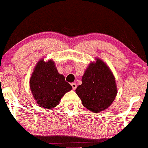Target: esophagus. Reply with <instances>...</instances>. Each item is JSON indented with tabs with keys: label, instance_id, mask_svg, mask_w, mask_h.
Returning <instances> with one entry per match:
<instances>
[{
	"label": "esophagus",
	"instance_id": "34e87169",
	"mask_svg": "<svg viewBox=\"0 0 148 148\" xmlns=\"http://www.w3.org/2000/svg\"><path fill=\"white\" fill-rule=\"evenodd\" d=\"M71 85L72 86L73 90H75L77 88V84H76V83H72V84H71Z\"/></svg>",
	"mask_w": 148,
	"mask_h": 148
}]
</instances>
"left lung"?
<instances>
[{"label":"left lung","mask_w":148,"mask_h":148,"mask_svg":"<svg viewBox=\"0 0 148 148\" xmlns=\"http://www.w3.org/2000/svg\"><path fill=\"white\" fill-rule=\"evenodd\" d=\"M86 69L76 93L83 105L92 112H101L108 108L117 94L115 78L106 63L99 58Z\"/></svg>","instance_id":"8db88e82"}]
</instances>
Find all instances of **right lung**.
<instances>
[{
    "instance_id": "1",
    "label": "right lung",
    "mask_w": 148,
    "mask_h": 148,
    "mask_svg": "<svg viewBox=\"0 0 148 148\" xmlns=\"http://www.w3.org/2000/svg\"><path fill=\"white\" fill-rule=\"evenodd\" d=\"M29 86L37 104L47 110L56 107L64 94L72 89L64 76L58 73L54 61L45 62L43 58L36 64Z\"/></svg>"
}]
</instances>
